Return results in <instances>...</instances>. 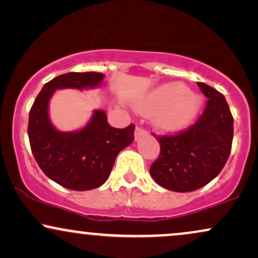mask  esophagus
<instances>
[{"instance_id":"1","label":"esophagus","mask_w":258,"mask_h":258,"mask_svg":"<svg viewBox=\"0 0 258 258\" xmlns=\"http://www.w3.org/2000/svg\"><path fill=\"white\" fill-rule=\"evenodd\" d=\"M148 132L147 130H144L143 127L141 126H137L136 127V131H135V138L136 141H138V139H141L142 137H144V136H147Z\"/></svg>"}]
</instances>
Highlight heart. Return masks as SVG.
Returning a JSON list of instances; mask_svg holds the SVG:
<instances>
[{"label": "heart", "mask_w": 258, "mask_h": 258, "mask_svg": "<svg viewBox=\"0 0 258 258\" xmlns=\"http://www.w3.org/2000/svg\"><path fill=\"white\" fill-rule=\"evenodd\" d=\"M200 98L192 95L181 83H168L159 86L139 102L142 114L156 116V123L164 131H178L194 120L200 108Z\"/></svg>", "instance_id": "heart-1"}]
</instances>
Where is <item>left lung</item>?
Here are the masks:
<instances>
[{
    "label": "left lung",
    "mask_w": 258,
    "mask_h": 258,
    "mask_svg": "<svg viewBox=\"0 0 258 258\" xmlns=\"http://www.w3.org/2000/svg\"><path fill=\"white\" fill-rule=\"evenodd\" d=\"M197 85L208 101L196 122L176 135L156 137L161 153L150 174L170 191L190 192L209 184L231 154L233 116L225 96L204 83Z\"/></svg>",
    "instance_id": "8db88e82"
}]
</instances>
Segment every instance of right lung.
Listing matches in <instances>:
<instances>
[{"label":"right lung","instance_id":"obj_1","mask_svg":"<svg viewBox=\"0 0 258 258\" xmlns=\"http://www.w3.org/2000/svg\"><path fill=\"white\" fill-rule=\"evenodd\" d=\"M96 72L61 74L46 83L31 107L29 135L33 156L49 179L70 190L88 191L107 181L117 154L135 139V125L114 128L104 110H94L82 130L61 132L52 126L48 107L60 89H92L103 82Z\"/></svg>","mask_w":258,"mask_h":258}]
</instances>
